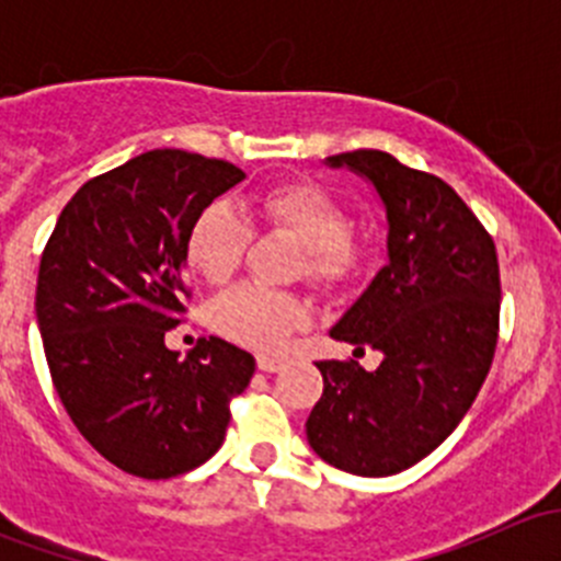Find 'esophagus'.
I'll return each mask as SVG.
<instances>
[{"mask_svg":"<svg viewBox=\"0 0 561 561\" xmlns=\"http://www.w3.org/2000/svg\"><path fill=\"white\" fill-rule=\"evenodd\" d=\"M282 366H285V360L274 358V355H260V358H257V369L268 371V375H271V371H279Z\"/></svg>","mask_w":561,"mask_h":561,"instance_id":"esophagus-1","label":"esophagus"}]
</instances>
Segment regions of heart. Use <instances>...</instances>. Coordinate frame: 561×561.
I'll return each instance as SVG.
<instances>
[{
    "mask_svg": "<svg viewBox=\"0 0 561 561\" xmlns=\"http://www.w3.org/2000/svg\"><path fill=\"white\" fill-rule=\"evenodd\" d=\"M254 214L265 228L285 230L307 249V271L314 282L347 279L360 260V247L347 233V211L312 181H287L254 195ZM252 228L225 203H211L195 219L186 239L192 268L211 285H222L247 257ZM219 333L244 347L276 353L296 328L309 322V307L290 293L241 285L211 304Z\"/></svg>",
    "mask_w": 561,
    "mask_h": 561,
    "instance_id": "heart-1",
    "label": "heart"
}]
</instances>
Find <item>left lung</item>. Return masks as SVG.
Masks as SVG:
<instances>
[{
  "label": "left lung",
  "instance_id": "1",
  "mask_svg": "<svg viewBox=\"0 0 561 561\" xmlns=\"http://www.w3.org/2000/svg\"><path fill=\"white\" fill-rule=\"evenodd\" d=\"M364 175L386 206L388 265L331 328L382 364L317 360L312 450L364 478L410 469L454 434L483 386L500 331L496 249L454 186L377 149L328 157Z\"/></svg>",
  "mask_w": 561,
  "mask_h": 561
}]
</instances>
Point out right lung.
Segmentation results:
<instances>
[{"label":"right lung","mask_w":561,"mask_h":561,"mask_svg":"<svg viewBox=\"0 0 561 561\" xmlns=\"http://www.w3.org/2000/svg\"><path fill=\"white\" fill-rule=\"evenodd\" d=\"M244 179L181 149L133 157L72 195L45 244L35 312L50 380L89 445L129 474L165 480L219 450L230 399L254 358L201 339L179 360L186 239L203 208Z\"/></svg>","instance_id":"1"}]
</instances>
